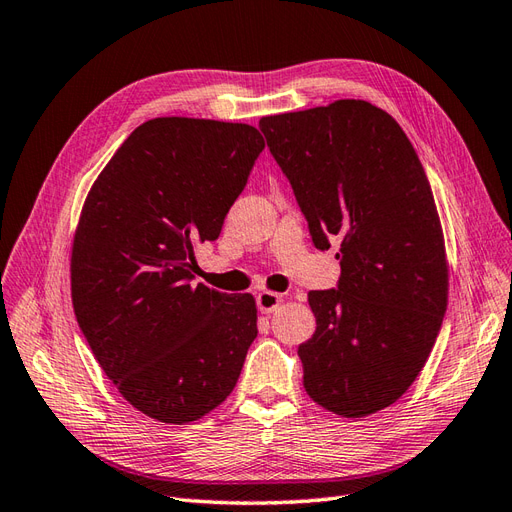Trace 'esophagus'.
Masks as SVG:
<instances>
[{"mask_svg": "<svg viewBox=\"0 0 512 512\" xmlns=\"http://www.w3.org/2000/svg\"><path fill=\"white\" fill-rule=\"evenodd\" d=\"M255 300H257V307L261 313H272V311H277V307L283 303V296L277 292H259L255 296Z\"/></svg>", "mask_w": 512, "mask_h": 512, "instance_id": "34e87169", "label": "esophagus"}]
</instances>
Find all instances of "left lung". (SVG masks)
<instances>
[{
  "label": "left lung",
  "instance_id": "obj_1",
  "mask_svg": "<svg viewBox=\"0 0 512 512\" xmlns=\"http://www.w3.org/2000/svg\"><path fill=\"white\" fill-rule=\"evenodd\" d=\"M311 240H339L337 290L309 292L305 391L342 417L396 402L422 372L448 307L441 222L424 166L391 116L359 99L264 116Z\"/></svg>",
  "mask_w": 512,
  "mask_h": 512
}]
</instances>
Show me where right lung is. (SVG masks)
I'll return each instance as SVG.
<instances>
[{"label": "right lung", "instance_id": "obj_1", "mask_svg": "<svg viewBox=\"0 0 512 512\" xmlns=\"http://www.w3.org/2000/svg\"><path fill=\"white\" fill-rule=\"evenodd\" d=\"M264 138L186 116L142 123L90 188L73 238L77 324L121 396L164 424L201 419L233 391L257 337L251 294L194 283Z\"/></svg>", "mask_w": 512, "mask_h": 512}]
</instances>
